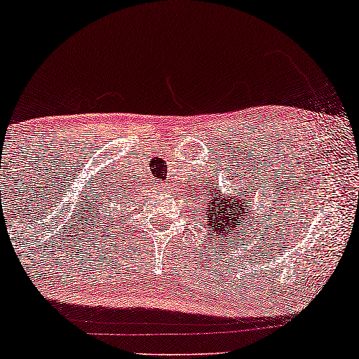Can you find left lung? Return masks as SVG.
Here are the masks:
<instances>
[{
	"label": "left lung",
	"mask_w": 359,
	"mask_h": 359,
	"mask_svg": "<svg viewBox=\"0 0 359 359\" xmlns=\"http://www.w3.org/2000/svg\"><path fill=\"white\" fill-rule=\"evenodd\" d=\"M248 204L249 201L244 203V199H234L232 198H221L219 193H216V198L209 203L206 208L208 211V226L212 229L214 241L222 242V237L232 241L236 231L244 227L245 223L249 224L248 217Z\"/></svg>",
	"instance_id": "left-lung-1"
}]
</instances>
